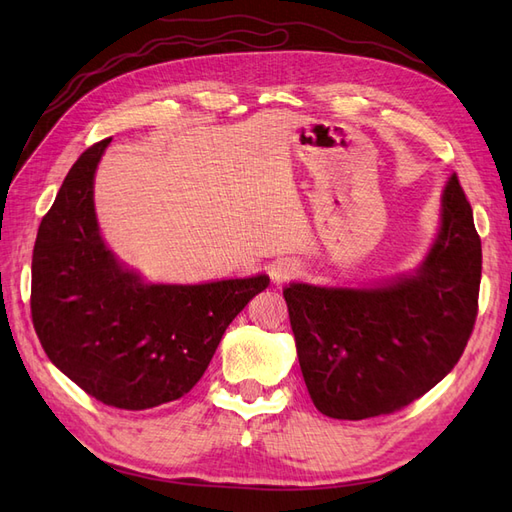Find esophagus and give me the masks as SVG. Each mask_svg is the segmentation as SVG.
<instances>
[{
  "instance_id": "obj_1",
  "label": "esophagus",
  "mask_w": 512,
  "mask_h": 512,
  "mask_svg": "<svg viewBox=\"0 0 512 512\" xmlns=\"http://www.w3.org/2000/svg\"><path fill=\"white\" fill-rule=\"evenodd\" d=\"M297 273H299V265L292 260H277L269 267V275H271L273 284H286Z\"/></svg>"
}]
</instances>
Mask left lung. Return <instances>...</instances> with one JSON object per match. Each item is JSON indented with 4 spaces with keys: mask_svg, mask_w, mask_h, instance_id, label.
Listing matches in <instances>:
<instances>
[{
    "mask_svg": "<svg viewBox=\"0 0 512 512\" xmlns=\"http://www.w3.org/2000/svg\"><path fill=\"white\" fill-rule=\"evenodd\" d=\"M483 252L457 175L423 265L374 288L290 284L284 290L314 406L331 418L391 414L431 391L468 346Z\"/></svg>",
    "mask_w": 512,
    "mask_h": 512,
    "instance_id": "obj_1",
    "label": "left lung"
}]
</instances>
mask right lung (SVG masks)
I'll use <instances>...</instances> for the list:
<instances>
[{
    "label": "right lung",
    "instance_id": "right-lung-1",
    "mask_svg": "<svg viewBox=\"0 0 512 512\" xmlns=\"http://www.w3.org/2000/svg\"><path fill=\"white\" fill-rule=\"evenodd\" d=\"M111 138L74 162L44 215L32 258V320L51 363L106 406L175 401L205 374L228 324L267 275L209 284H145L106 250L94 175Z\"/></svg>",
    "mask_w": 512,
    "mask_h": 512
}]
</instances>
